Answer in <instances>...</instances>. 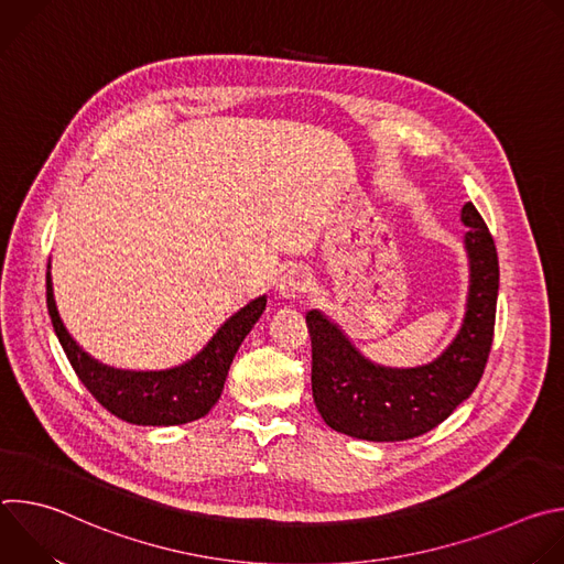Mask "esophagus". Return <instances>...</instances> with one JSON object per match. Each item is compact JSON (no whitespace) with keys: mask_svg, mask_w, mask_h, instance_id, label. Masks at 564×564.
<instances>
[{"mask_svg":"<svg viewBox=\"0 0 564 564\" xmlns=\"http://www.w3.org/2000/svg\"><path fill=\"white\" fill-rule=\"evenodd\" d=\"M310 288V279L307 274L301 270V268H290L281 274L279 283H276V290L281 296L285 299H296L301 294H305Z\"/></svg>","mask_w":564,"mask_h":564,"instance_id":"1","label":"esophagus"}]
</instances>
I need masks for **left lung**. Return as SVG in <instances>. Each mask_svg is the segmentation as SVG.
I'll list each match as a JSON object with an SVG mask.
<instances>
[{"label":"left lung","instance_id":"1","mask_svg":"<svg viewBox=\"0 0 564 564\" xmlns=\"http://www.w3.org/2000/svg\"><path fill=\"white\" fill-rule=\"evenodd\" d=\"M470 288L466 316L455 341L429 366L394 370L364 359L346 335L318 310L307 312L312 341V397L316 411L337 433L401 442L440 426L475 390L485 372L500 285L494 236L473 203L462 207Z\"/></svg>","mask_w":564,"mask_h":564}]
</instances>
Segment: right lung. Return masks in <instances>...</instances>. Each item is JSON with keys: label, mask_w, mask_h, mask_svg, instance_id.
<instances>
[{"label": "right lung", "mask_w": 564, "mask_h": 564, "mask_svg": "<svg viewBox=\"0 0 564 564\" xmlns=\"http://www.w3.org/2000/svg\"><path fill=\"white\" fill-rule=\"evenodd\" d=\"M51 270V265H48ZM46 305L55 335L75 370L111 415L138 426H178L205 417L223 392L229 364L265 310V296L250 301L220 326L214 339L185 366L160 372L116 370L91 359L66 333L46 272Z\"/></svg>", "instance_id": "obj_1"}]
</instances>
